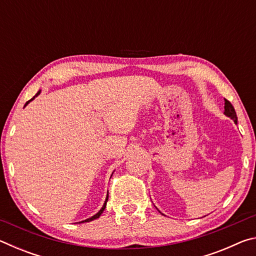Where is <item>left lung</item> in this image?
<instances>
[{"label":"left lung","mask_w":256,"mask_h":256,"mask_svg":"<svg viewBox=\"0 0 256 256\" xmlns=\"http://www.w3.org/2000/svg\"><path fill=\"white\" fill-rule=\"evenodd\" d=\"M224 114H226L228 118H230L234 122L237 123L236 112H235V110H234V107L230 104V102L227 100V99H224Z\"/></svg>","instance_id":"8db88e82"}]
</instances>
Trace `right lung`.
Listing matches in <instances>:
<instances>
[{
	"instance_id": "obj_1",
	"label": "right lung",
	"mask_w": 256,
	"mask_h": 256,
	"mask_svg": "<svg viewBox=\"0 0 256 256\" xmlns=\"http://www.w3.org/2000/svg\"><path fill=\"white\" fill-rule=\"evenodd\" d=\"M38 94H40V92H38ZM37 94H36V96H37ZM32 99H34V98H32ZM32 99H30V100H29V102H32ZM29 102H26V105H27V104H28ZM26 105H24V106H26ZM107 200H108V196L106 198L105 204H104V206L102 208V209H100V211H99L97 214H94V216H92V218H89V219H86V220H84V222H92V220H94V219H97V218H99V216H100V214H102V211H104V210H105V208H106V202H107Z\"/></svg>"
}]
</instances>
